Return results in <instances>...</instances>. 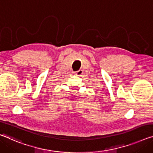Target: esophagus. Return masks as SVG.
I'll return each instance as SVG.
<instances>
[{
  "instance_id": "1",
  "label": "esophagus",
  "mask_w": 153,
  "mask_h": 153,
  "mask_svg": "<svg viewBox=\"0 0 153 153\" xmlns=\"http://www.w3.org/2000/svg\"><path fill=\"white\" fill-rule=\"evenodd\" d=\"M74 74H76V75H77V76H81V75L83 74V71H82V70H79V71L75 72Z\"/></svg>"
}]
</instances>
